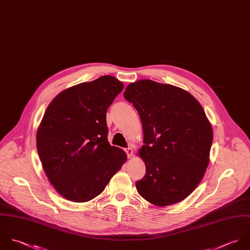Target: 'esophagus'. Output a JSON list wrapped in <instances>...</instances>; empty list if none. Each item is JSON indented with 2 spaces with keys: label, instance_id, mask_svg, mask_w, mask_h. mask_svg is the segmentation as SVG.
I'll return each mask as SVG.
<instances>
[{
  "label": "esophagus",
  "instance_id": "1",
  "mask_svg": "<svg viewBox=\"0 0 250 250\" xmlns=\"http://www.w3.org/2000/svg\"><path fill=\"white\" fill-rule=\"evenodd\" d=\"M125 152H126V154H127V157L128 158H130L132 155H133V150L129 147V148H127V149H125Z\"/></svg>",
  "mask_w": 250,
  "mask_h": 250
}]
</instances>
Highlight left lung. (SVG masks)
Instances as JSON below:
<instances>
[{"instance_id":"left-lung-1","label":"left lung","mask_w":250,"mask_h":250,"mask_svg":"<svg viewBox=\"0 0 250 250\" xmlns=\"http://www.w3.org/2000/svg\"><path fill=\"white\" fill-rule=\"evenodd\" d=\"M124 97L138 111L144 132L138 153L146 175L135 184L138 193L158 207L186 199L203 179L213 137L199 101L179 87L148 79L130 83Z\"/></svg>"}]
</instances>
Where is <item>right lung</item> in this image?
Here are the masks:
<instances>
[{"label":"right lung","instance_id":"obj_1","mask_svg":"<svg viewBox=\"0 0 250 250\" xmlns=\"http://www.w3.org/2000/svg\"><path fill=\"white\" fill-rule=\"evenodd\" d=\"M124 84L104 75L60 93L48 105L37 132L43 170L63 198L83 203L104 190L126 161L107 139L106 112Z\"/></svg>","mask_w":250,"mask_h":250}]
</instances>
